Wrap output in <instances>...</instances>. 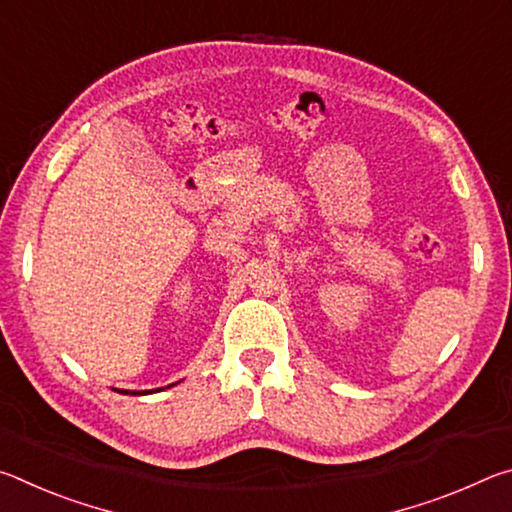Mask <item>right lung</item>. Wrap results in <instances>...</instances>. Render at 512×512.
<instances>
[{"instance_id":"1","label":"right lung","mask_w":512,"mask_h":512,"mask_svg":"<svg viewBox=\"0 0 512 512\" xmlns=\"http://www.w3.org/2000/svg\"><path fill=\"white\" fill-rule=\"evenodd\" d=\"M146 393H149V391H146Z\"/></svg>"}]
</instances>
